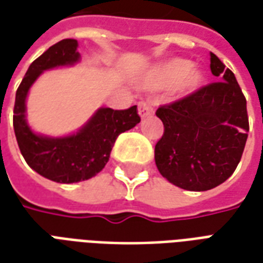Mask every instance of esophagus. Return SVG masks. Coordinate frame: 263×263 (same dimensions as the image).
<instances>
[{"label":"esophagus","instance_id":"obj_1","mask_svg":"<svg viewBox=\"0 0 263 263\" xmlns=\"http://www.w3.org/2000/svg\"><path fill=\"white\" fill-rule=\"evenodd\" d=\"M154 114V106L151 102L141 101L139 104V115L141 116V119H145L148 116H151Z\"/></svg>","mask_w":263,"mask_h":263}]
</instances>
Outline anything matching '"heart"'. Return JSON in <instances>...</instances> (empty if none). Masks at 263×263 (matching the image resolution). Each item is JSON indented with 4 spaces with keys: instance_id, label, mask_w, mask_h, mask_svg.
Returning a JSON list of instances; mask_svg holds the SVG:
<instances>
[{
    "instance_id": "b5f03b06",
    "label": "heart",
    "mask_w": 263,
    "mask_h": 263,
    "mask_svg": "<svg viewBox=\"0 0 263 263\" xmlns=\"http://www.w3.org/2000/svg\"><path fill=\"white\" fill-rule=\"evenodd\" d=\"M206 79L204 69L191 65L185 58H171L158 64L149 72L144 86L149 90L175 88L179 94H190L198 90Z\"/></svg>"
}]
</instances>
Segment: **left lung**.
I'll return each instance as SVG.
<instances>
[{"mask_svg": "<svg viewBox=\"0 0 263 263\" xmlns=\"http://www.w3.org/2000/svg\"><path fill=\"white\" fill-rule=\"evenodd\" d=\"M211 72L222 82L157 110L165 130L155 145V163L183 190L206 191L228 180L248 137L247 101L234 73L212 52Z\"/></svg>", "mask_w": 263, "mask_h": 263, "instance_id": "left-lung-1", "label": "left lung"}]
</instances>
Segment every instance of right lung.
Here are the masks:
<instances>
[{"mask_svg":"<svg viewBox=\"0 0 263 263\" xmlns=\"http://www.w3.org/2000/svg\"><path fill=\"white\" fill-rule=\"evenodd\" d=\"M78 40L65 39L49 47L29 66L16 91L13 130L27 165L45 179L57 183H79L100 173L109 161L120 133L140 123L137 105L129 109L100 108L76 133L51 137L34 133L26 119V98L41 73L59 66H73L80 61Z\"/></svg>","mask_w":263,"mask_h":263,"instance_id":"right-lung-1","label":"right lung"}]
</instances>
